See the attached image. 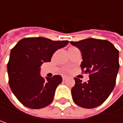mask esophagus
Instances as JSON below:
<instances>
[{"instance_id": "34e87169", "label": "esophagus", "mask_w": 123, "mask_h": 123, "mask_svg": "<svg viewBox=\"0 0 123 123\" xmlns=\"http://www.w3.org/2000/svg\"><path fill=\"white\" fill-rule=\"evenodd\" d=\"M62 79H63V81H65V80L67 79V77L64 75V76H62Z\"/></svg>"}]
</instances>
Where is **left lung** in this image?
<instances>
[{"instance_id":"1","label":"left lung","mask_w":123,"mask_h":123,"mask_svg":"<svg viewBox=\"0 0 123 123\" xmlns=\"http://www.w3.org/2000/svg\"><path fill=\"white\" fill-rule=\"evenodd\" d=\"M81 53V67L89 73V80L82 83L75 78L71 92L78 106L93 109L105 101L114 88L119 70V51L107 40L88 38L70 42Z\"/></svg>"}]
</instances>
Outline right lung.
Listing matches in <instances>:
<instances>
[{"mask_svg":"<svg viewBox=\"0 0 123 123\" xmlns=\"http://www.w3.org/2000/svg\"><path fill=\"white\" fill-rule=\"evenodd\" d=\"M69 41H53L45 37L23 38L12 49L7 64L9 84L23 105L39 109L53 101L55 91L62 81L59 75L44 78L40 67L49 62L53 53Z\"/></svg>","mask_w":123,"mask_h":123,"instance_id":"1","label":"right lung"}]
</instances>
